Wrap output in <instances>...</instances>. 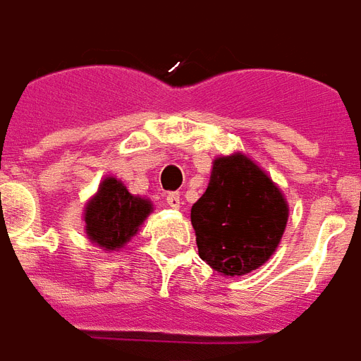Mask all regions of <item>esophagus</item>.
Here are the masks:
<instances>
[{"label":"esophagus","mask_w":361,"mask_h":361,"mask_svg":"<svg viewBox=\"0 0 361 361\" xmlns=\"http://www.w3.org/2000/svg\"><path fill=\"white\" fill-rule=\"evenodd\" d=\"M165 202H167V205H169L171 209H178V207H180V194L171 192V194L165 196Z\"/></svg>","instance_id":"1"}]
</instances>
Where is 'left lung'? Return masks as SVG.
I'll return each mask as SVG.
<instances>
[{"label":"left lung","mask_w":361,"mask_h":361,"mask_svg":"<svg viewBox=\"0 0 361 361\" xmlns=\"http://www.w3.org/2000/svg\"><path fill=\"white\" fill-rule=\"evenodd\" d=\"M287 219L289 205L280 186L243 152L213 159L209 186L190 211L200 259L226 278L268 262Z\"/></svg>","instance_id":"8db88e82"}]
</instances>
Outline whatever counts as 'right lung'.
Wrapping results in <instances>:
<instances>
[{
  "label": "right lung",
  "mask_w": 361,
  "mask_h": 361,
  "mask_svg": "<svg viewBox=\"0 0 361 361\" xmlns=\"http://www.w3.org/2000/svg\"><path fill=\"white\" fill-rule=\"evenodd\" d=\"M152 211L148 197L135 196L119 178L106 175L83 207L85 234L102 251H119L139 234Z\"/></svg>",
  "instance_id": "obj_1"
}]
</instances>
